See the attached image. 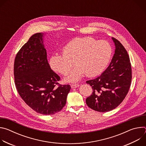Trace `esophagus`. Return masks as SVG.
Wrapping results in <instances>:
<instances>
[{"mask_svg":"<svg viewBox=\"0 0 146 146\" xmlns=\"http://www.w3.org/2000/svg\"><path fill=\"white\" fill-rule=\"evenodd\" d=\"M80 86L78 84H72L71 85V88H76Z\"/></svg>","mask_w":146,"mask_h":146,"instance_id":"34e87169","label":"esophagus"}]
</instances>
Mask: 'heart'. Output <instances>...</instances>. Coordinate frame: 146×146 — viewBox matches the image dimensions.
Returning a JSON list of instances; mask_svg holds the SVG:
<instances>
[{"instance_id": "heart-1", "label": "heart", "mask_w": 146, "mask_h": 146, "mask_svg": "<svg viewBox=\"0 0 146 146\" xmlns=\"http://www.w3.org/2000/svg\"><path fill=\"white\" fill-rule=\"evenodd\" d=\"M63 55L55 54L49 59L50 68L66 74L72 66L76 65L65 77L66 82L78 81L84 73L95 76L106 68L111 59L112 48L106 41H97L92 37H78L72 40L62 49Z\"/></svg>"}]
</instances>
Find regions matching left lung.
Returning a JSON list of instances; mask_svg holds the SVG:
<instances>
[{
    "label": "left lung",
    "instance_id": "8db88e82",
    "mask_svg": "<svg viewBox=\"0 0 146 146\" xmlns=\"http://www.w3.org/2000/svg\"><path fill=\"white\" fill-rule=\"evenodd\" d=\"M111 38L115 51L110 65L100 76L86 81L93 90L86 99L87 105L99 112L116 108L127 95L131 82V65L127 51L118 40Z\"/></svg>",
    "mask_w": 146,
    "mask_h": 146
}]
</instances>
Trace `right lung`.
Wrapping results in <instances>:
<instances>
[{
  "label": "right lung",
  "instance_id": "obj_1",
  "mask_svg": "<svg viewBox=\"0 0 146 146\" xmlns=\"http://www.w3.org/2000/svg\"><path fill=\"white\" fill-rule=\"evenodd\" d=\"M46 33L32 35L16 55L14 74L20 96L36 112L52 115L65 106L69 85L59 86V76L50 68L44 44Z\"/></svg>",
  "mask_w": 146,
  "mask_h": 146
}]
</instances>
